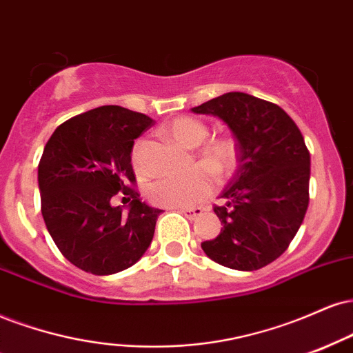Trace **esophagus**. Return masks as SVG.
Segmentation results:
<instances>
[{"label": "esophagus", "instance_id": "34e87169", "mask_svg": "<svg viewBox=\"0 0 353 353\" xmlns=\"http://www.w3.org/2000/svg\"><path fill=\"white\" fill-rule=\"evenodd\" d=\"M205 212V209H202V207H192V209H181V214L185 215L189 220H195L199 219L201 215Z\"/></svg>", "mask_w": 353, "mask_h": 353}]
</instances>
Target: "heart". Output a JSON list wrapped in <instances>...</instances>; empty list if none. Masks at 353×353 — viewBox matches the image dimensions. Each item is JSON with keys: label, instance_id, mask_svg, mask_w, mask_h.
<instances>
[{"label": "heart", "instance_id": "heart-1", "mask_svg": "<svg viewBox=\"0 0 353 353\" xmlns=\"http://www.w3.org/2000/svg\"><path fill=\"white\" fill-rule=\"evenodd\" d=\"M164 131L174 141L185 148L199 146L209 134L205 123L190 117L174 118L164 126ZM199 156L205 165H197L181 176L164 177L150 185L148 199L152 205L165 209H189L205 202L215 188V177L211 171L214 170L219 177L230 176L239 164V144L232 136H217L202 148ZM133 165L139 174L144 172L139 159V144H136L133 150Z\"/></svg>", "mask_w": 353, "mask_h": 353}]
</instances>
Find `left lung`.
Returning <instances> with one entry per match:
<instances>
[{
    "instance_id": "8db88e82",
    "label": "left lung",
    "mask_w": 353,
    "mask_h": 353,
    "mask_svg": "<svg viewBox=\"0 0 353 353\" xmlns=\"http://www.w3.org/2000/svg\"><path fill=\"white\" fill-rule=\"evenodd\" d=\"M219 117L239 144V169L214 212L223 228L202 243L210 260L254 271L286 252L309 205L311 154L281 107L241 92H228L192 108Z\"/></svg>"
}]
</instances>
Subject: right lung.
Masks as SVG:
<instances>
[{"instance_id": "1", "label": "right lung", "mask_w": 353, "mask_h": 353, "mask_svg": "<svg viewBox=\"0 0 353 353\" xmlns=\"http://www.w3.org/2000/svg\"><path fill=\"white\" fill-rule=\"evenodd\" d=\"M152 125L118 105L88 110L57 126L37 168L41 212L54 243L77 268L107 276L130 268L151 245L158 215L139 201L134 139ZM123 192L128 214L111 199Z\"/></svg>"}]
</instances>
